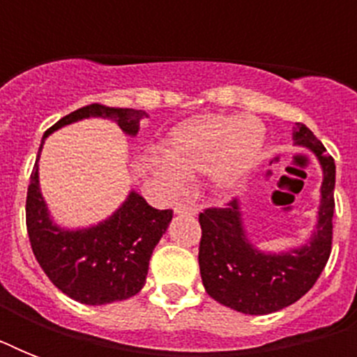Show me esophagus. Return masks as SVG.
<instances>
[{
	"label": "esophagus",
	"instance_id": "obj_1",
	"mask_svg": "<svg viewBox=\"0 0 357 357\" xmlns=\"http://www.w3.org/2000/svg\"><path fill=\"white\" fill-rule=\"evenodd\" d=\"M174 213H178V215H196L198 209L192 204H187V202H178L176 206H174Z\"/></svg>",
	"mask_w": 357,
	"mask_h": 357
}]
</instances>
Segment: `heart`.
I'll return each mask as SVG.
<instances>
[{
    "label": "heart",
    "instance_id": "1",
    "mask_svg": "<svg viewBox=\"0 0 357 357\" xmlns=\"http://www.w3.org/2000/svg\"><path fill=\"white\" fill-rule=\"evenodd\" d=\"M263 126L238 114H202L178 123L165 144L166 159H155L157 172L170 183L183 176L211 172L220 189H231L257 159Z\"/></svg>",
    "mask_w": 357,
    "mask_h": 357
}]
</instances>
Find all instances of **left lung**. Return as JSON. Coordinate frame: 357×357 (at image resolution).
I'll use <instances>...</instances> for the list:
<instances>
[{
  "label": "left lung",
  "instance_id": "left-lung-1",
  "mask_svg": "<svg viewBox=\"0 0 357 357\" xmlns=\"http://www.w3.org/2000/svg\"><path fill=\"white\" fill-rule=\"evenodd\" d=\"M293 139L319 157L324 172L319 224L310 244L285 254L259 252L244 234L237 200L224 207H207L198 217V263L204 287L211 298L246 315L274 313L302 298L315 285L332 252L335 162L304 123H296Z\"/></svg>",
  "mask_w": 357,
  "mask_h": 357
}]
</instances>
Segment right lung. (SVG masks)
I'll list each match as a JSON object with an SVG mask.
<instances>
[{
	"label": "right lung",
	"mask_w": 357,
	"mask_h": 357,
	"mask_svg": "<svg viewBox=\"0 0 357 357\" xmlns=\"http://www.w3.org/2000/svg\"><path fill=\"white\" fill-rule=\"evenodd\" d=\"M89 116L113 119L126 133L137 135L140 119L146 113L91 103L53 123L44 133V139L55 129ZM170 220L172 209H155L133 190L105 222L77 231L59 228L50 220L40 195L36 157L25 200L31 248L53 285L81 304H111L139 293L146 283L153 248Z\"/></svg>",
	"instance_id": "add662e5"
}]
</instances>
